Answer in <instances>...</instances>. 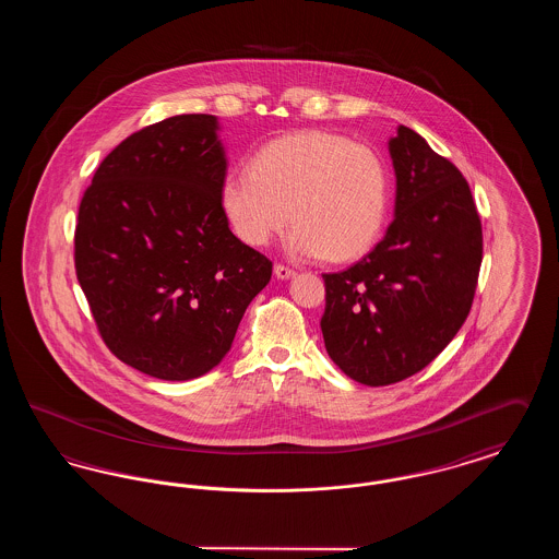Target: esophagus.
Instances as JSON below:
<instances>
[{"label":"esophagus","mask_w":559,"mask_h":559,"mask_svg":"<svg viewBox=\"0 0 559 559\" xmlns=\"http://www.w3.org/2000/svg\"><path fill=\"white\" fill-rule=\"evenodd\" d=\"M274 276L281 278V281H289V278L295 276V270L289 266H283V264H276V266H274Z\"/></svg>","instance_id":"esophagus-1"}]
</instances>
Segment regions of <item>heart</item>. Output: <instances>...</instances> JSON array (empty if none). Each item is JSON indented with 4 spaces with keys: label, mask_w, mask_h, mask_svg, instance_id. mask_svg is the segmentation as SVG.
Wrapping results in <instances>:
<instances>
[{
    "label": "heart",
    "mask_w": 559,
    "mask_h": 559,
    "mask_svg": "<svg viewBox=\"0 0 559 559\" xmlns=\"http://www.w3.org/2000/svg\"><path fill=\"white\" fill-rule=\"evenodd\" d=\"M219 203L235 235L251 247H266L293 222L287 247L295 258L352 262L381 235L390 174L367 144L301 130L264 144L251 171H230Z\"/></svg>",
    "instance_id": "b5f03b06"
}]
</instances>
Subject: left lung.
Masks as SVG:
<instances>
[{
	"instance_id": "8db88e82",
	"label": "left lung",
	"mask_w": 559,
	"mask_h": 559,
	"mask_svg": "<svg viewBox=\"0 0 559 559\" xmlns=\"http://www.w3.org/2000/svg\"><path fill=\"white\" fill-rule=\"evenodd\" d=\"M388 148L394 222L358 264L322 274L324 347L347 377L371 388L426 369L451 344L481 264V224L463 174L411 128L399 126Z\"/></svg>"
}]
</instances>
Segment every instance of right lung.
I'll return each mask as SVG.
<instances>
[{
    "mask_svg": "<svg viewBox=\"0 0 559 559\" xmlns=\"http://www.w3.org/2000/svg\"><path fill=\"white\" fill-rule=\"evenodd\" d=\"M226 151L213 115L126 138L81 199L75 270L108 349L135 371L188 381L230 352L272 262L222 212Z\"/></svg>",
    "mask_w": 559,
    "mask_h": 559,
    "instance_id": "right-lung-1",
    "label": "right lung"
}]
</instances>
